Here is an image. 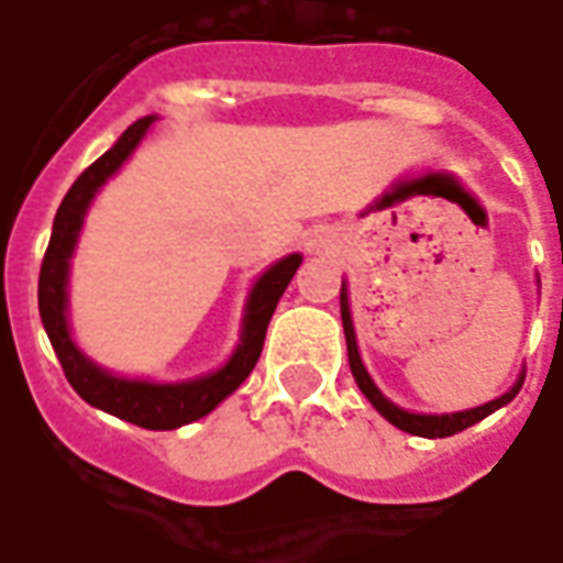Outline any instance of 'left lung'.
I'll return each instance as SVG.
<instances>
[{"label": "left lung", "instance_id": "left-lung-1", "mask_svg": "<svg viewBox=\"0 0 563 563\" xmlns=\"http://www.w3.org/2000/svg\"><path fill=\"white\" fill-rule=\"evenodd\" d=\"M342 327H345L347 363H351L354 382L361 385V391L366 394V400H369V404H373V407H376V410L382 412L391 426H397L400 431H407V434H419V438H450V434H459V431L472 428L474 422L487 419L490 412H496L499 407H506L508 400H515V394L521 391L523 378H518V385H515L511 391L503 394V397H496V400H490V404H484V407H474V410L450 412V416H419V412L400 410V407H394L391 400H385V397H382V391L373 385L369 373L363 369L361 354H357V339H354V327H351V311H347L345 286H342Z\"/></svg>", "mask_w": 563, "mask_h": 563}]
</instances>
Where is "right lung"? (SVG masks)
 Here are the masks:
<instances>
[{"mask_svg": "<svg viewBox=\"0 0 563 563\" xmlns=\"http://www.w3.org/2000/svg\"><path fill=\"white\" fill-rule=\"evenodd\" d=\"M151 122L153 117L132 122L122 132L120 141L73 181L64 202L57 206L52 240H48V250H45L40 267V317L42 327L48 332V342L55 347L57 361H60L64 376L86 404L113 412L132 426L151 428V431H172V428L202 419L206 412L216 410L228 394L236 391L246 382V376L262 357L267 323H271L274 308L286 292V286L292 280V274L301 265V255H286L283 262L267 271L262 280L255 283L250 308H246V320H243L240 347L233 351L231 361L212 376L194 378L185 385H151V382H129V378L110 376L91 361H86L79 354V347L70 342V330H67V265H70L73 246H76V236H79L82 216L89 209L91 197L98 194V187L104 185L113 172L120 169L122 159L135 151L137 141L151 129Z\"/></svg>", "mask_w": 563, "mask_h": 563, "instance_id": "1", "label": "right lung"}]
</instances>
